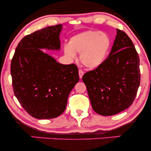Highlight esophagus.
<instances>
[{
  "mask_svg": "<svg viewBox=\"0 0 151 151\" xmlns=\"http://www.w3.org/2000/svg\"><path fill=\"white\" fill-rule=\"evenodd\" d=\"M83 74H84V72H83L81 70H79V78H80V79L82 78Z\"/></svg>",
  "mask_w": 151,
  "mask_h": 151,
  "instance_id": "obj_1",
  "label": "esophagus"
}]
</instances>
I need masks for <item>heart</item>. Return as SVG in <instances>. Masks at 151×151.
Masks as SVG:
<instances>
[{
  "label": "heart",
  "mask_w": 151,
  "mask_h": 151,
  "mask_svg": "<svg viewBox=\"0 0 151 151\" xmlns=\"http://www.w3.org/2000/svg\"><path fill=\"white\" fill-rule=\"evenodd\" d=\"M111 48V40L108 35L100 31H86L70 38L69 44L64 45V53L70 59H75L80 53V61L89 69L101 65Z\"/></svg>",
  "instance_id": "1"
}]
</instances>
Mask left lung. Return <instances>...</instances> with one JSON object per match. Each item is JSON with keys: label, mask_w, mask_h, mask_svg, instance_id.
Here are the masks:
<instances>
[{"label": "left lung", "mask_w": 151, "mask_h": 151, "mask_svg": "<svg viewBox=\"0 0 151 151\" xmlns=\"http://www.w3.org/2000/svg\"><path fill=\"white\" fill-rule=\"evenodd\" d=\"M139 56L123 30L104 63L83 75L91 106L102 116L115 115L133 104L141 81Z\"/></svg>", "instance_id": "obj_1"}]
</instances>
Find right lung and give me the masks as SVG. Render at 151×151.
<instances>
[{
	"label": "right lung",
	"mask_w": 151,
	"mask_h": 151,
	"mask_svg": "<svg viewBox=\"0 0 151 151\" xmlns=\"http://www.w3.org/2000/svg\"><path fill=\"white\" fill-rule=\"evenodd\" d=\"M62 28V25L50 26L26 35L12 59L15 96L26 111L38 119L61 115L70 91L79 80L77 65H62L40 50H60Z\"/></svg>",
	"instance_id": "1"
}]
</instances>
